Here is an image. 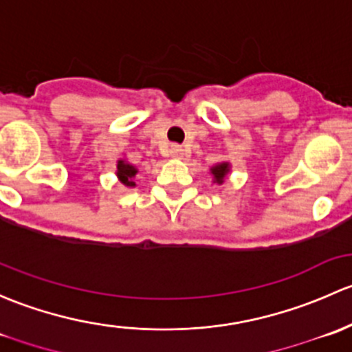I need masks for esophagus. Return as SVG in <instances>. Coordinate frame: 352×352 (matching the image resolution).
Listing matches in <instances>:
<instances>
[{"label": "esophagus", "mask_w": 352, "mask_h": 352, "mask_svg": "<svg viewBox=\"0 0 352 352\" xmlns=\"http://www.w3.org/2000/svg\"><path fill=\"white\" fill-rule=\"evenodd\" d=\"M169 154H171V157L181 159L184 155V149L181 146H177V144H175V146H171V149H169Z\"/></svg>", "instance_id": "obj_1"}]
</instances>
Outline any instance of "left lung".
<instances>
[{"label": "left lung", "mask_w": 352, "mask_h": 352, "mask_svg": "<svg viewBox=\"0 0 352 352\" xmlns=\"http://www.w3.org/2000/svg\"><path fill=\"white\" fill-rule=\"evenodd\" d=\"M210 171H212L215 183L220 184V183H223V177H226L227 173L230 171V164H229V162H220V164L213 166Z\"/></svg>", "instance_id": "left-lung-1"}]
</instances>
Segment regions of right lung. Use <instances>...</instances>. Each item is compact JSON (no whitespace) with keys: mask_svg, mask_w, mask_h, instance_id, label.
I'll return each instance as SVG.
<instances>
[{"mask_svg":"<svg viewBox=\"0 0 352 352\" xmlns=\"http://www.w3.org/2000/svg\"><path fill=\"white\" fill-rule=\"evenodd\" d=\"M137 175L135 166L129 164L126 161H118L117 162V176L125 186H135V183L132 181V177Z\"/></svg>","mask_w":352,"mask_h":352,"instance_id":"1","label":"right lung"}]
</instances>
